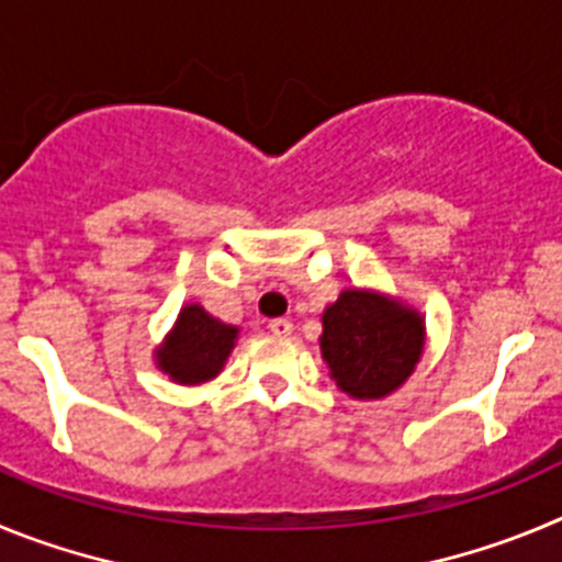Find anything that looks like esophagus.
<instances>
[{"label": "esophagus", "instance_id": "34e87169", "mask_svg": "<svg viewBox=\"0 0 562 562\" xmlns=\"http://www.w3.org/2000/svg\"><path fill=\"white\" fill-rule=\"evenodd\" d=\"M269 330L274 333V336H291L293 325H291V322H288V318H274V322H271V325H269Z\"/></svg>", "mask_w": 562, "mask_h": 562}]
</instances>
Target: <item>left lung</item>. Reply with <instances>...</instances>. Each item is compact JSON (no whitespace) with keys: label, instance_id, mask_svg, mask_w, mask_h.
Masks as SVG:
<instances>
[{"label":"left lung","instance_id":"8db88e82","mask_svg":"<svg viewBox=\"0 0 562 562\" xmlns=\"http://www.w3.org/2000/svg\"><path fill=\"white\" fill-rule=\"evenodd\" d=\"M426 350V316L375 288H344L322 313L318 352L352 401H383L403 386Z\"/></svg>","mask_w":562,"mask_h":562}]
</instances>
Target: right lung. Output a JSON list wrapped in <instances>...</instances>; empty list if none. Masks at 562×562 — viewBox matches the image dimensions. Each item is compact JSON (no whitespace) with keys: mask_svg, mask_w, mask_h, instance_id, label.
<instances>
[{"mask_svg":"<svg viewBox=\"0 0 562 562\" xmlns=\"http://www.w3.org/2000/svg\"><path fill=\"white\" fill-rule=\"evenodd\" d=\"M237 336L240 327L221 322L199 302H187L154 350V363L179 386H199L221 375Z\"/></svg>","mask_w":562,"mask_h":562,"instance_id":"1","label":"right lung"}]
</instances>
